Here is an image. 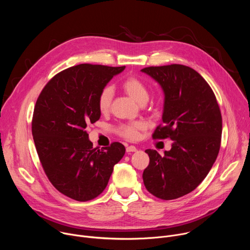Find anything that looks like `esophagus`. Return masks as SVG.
Returning <instances> with one entry per match:
<instances>
[{"instance_id": "obj_1", "label": "esophagus", "mask_w": 250, "mask_h": 250, "mask_svg": "<svg viewBox=\"0 0 250 250\" xmlns=\"http://www.w3.org/2000/svg\"><path fill=\"white\" fill-rule=\"evenodd\" d=\"M137 149H136V147L135 146H127L126 147V152H135Z\"/></svg>"}]
</instances>
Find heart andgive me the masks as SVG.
Returning <instances> with one entry per match:
<instances>
[{
	"label": "heart",
	"mask_w": 250,
	"mask_h": 250,
	"mask_svg": "<svg viewBox=\"0 0 250 250\" xmlns=\"http://www.w3.org/2000/svg\"><path fill=\"white\" fill-rule=\"evenodd\" d=\"M122 87L125 92L138 104L146 103L148 100L149 93L146 84L136 77H128L123 83ZM114 96V91L111 87L104 88L98 97V108L102 113L108 112ZM146 124L142 121H137L130 124H124L119 126L121 135L127 139H136L139 131L146 128Z\"/></svg>",
	"instance_id": "b5f03b06"
}]
</instances>
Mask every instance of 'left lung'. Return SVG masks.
I'll use <instances>...</instances> for the list:
<instances>
[{
	"label": "left lung",
	"instance_id": "left-lung-1",
	"mask_svg": "<svg viewBox=\"0 0 250 250\" xmlns=\"http://www.w3.org/2000/svg\"><path fill=\"white\" fill-rule=\"evenodd\" d=\"M164 94L163 126L153 138L173 140L164 156L146 149L149 165L142 178L146 188L162 200L180 198L195 190L215 163L221 146L222 115L212 90L194 69L172 64L141 69Z\"/></svg>",
	"mask_w": 250,
	"mask_h": 250
}]
</instances>
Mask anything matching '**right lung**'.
<instances>
[{
    "label": "right lung",
    "instance_id": "1",
    "mask_svg": "<svg viewBox=\"0 0 250 250\" xmlns=\"http://www.w3.org/2000/svg\"><path fill=\"white\" fill-rule=\"evenodd\" d=\"M125 66L80 64L55 75L42 91L31 124L35 147L51 184L80 202L98 197L124 157L120 142L93 148L85 128L101 117L98 97Z\"/></svg>",
    "mask_w": 250,
    "mask_h": 250
}]
</instances>
